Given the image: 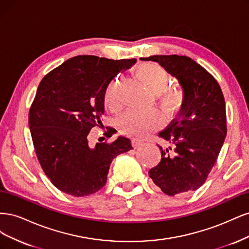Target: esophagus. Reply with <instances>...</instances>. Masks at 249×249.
<instances>
[{
  "label": "esophagus",
  "mask_w": 249,
  "mask_h": 249,
  "mask_svg": "<svg viewBox=\"0 0 249 249\" xmlns=\"http://www.w3.org/2000/svg\"><path fill=\"white\" fill-rule=\"evenodd\" d=\"M132 143H133V146L134 147H138V146H140L142 144L143 142L141 140H139V139H133Z\"/></svg>",
  "instance_id": "1"
}]
</instances>
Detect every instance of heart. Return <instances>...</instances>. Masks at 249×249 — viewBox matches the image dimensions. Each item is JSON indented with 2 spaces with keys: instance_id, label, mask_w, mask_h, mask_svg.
I'll return each mask as SVG.
<instances>
[{
  "instance_id": "b5f03b06",
  "label": "heart",
  "mask_w": 249,
  "mask_h": 249,
  "mask_svg": "<svg viewBox=\"0 0 249 249\" xmlns=\"http://www.w3.org/2000/svg\"><path fill=\"white\" fill-rule=\"evenodd\" d=\"M139 78L149 86L159 97L162 109L166 113H172L182 102L183 92L177 87L167 86L169 74L167 71L157 63H143L138 67ZM123 77L113 79L105 91V105L117 111L122 107ZM161 118L156 110H130L119 119L122 130L133 137H144L160 124Z\"/></svg>"
}]
</instances>
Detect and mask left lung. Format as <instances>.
Segmentation results:
<instances>
[{
    "label": "left lung",
    "instance_id": "left-lung-1",
    "mask_svg": "<svg viewBox=\"0 0 249 249\" xmlns=\"http://www.w3.org/2000/svg\"><path fill=\"white\" fill-rule=\"evenodd\" d=\"M155 61L178 78L184 101L175 118L159 136L161 161L148 171L154 183L167 195L195 191L206 182L227 137V112L221 88L215 78L187 56L155 55Z\"/></svg>",
    "mask_w": 249,
    "mask_h": 249
}]
</instances>
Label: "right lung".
Wrapping results in <instances>:
<instances>
[{
    "label": "right lung",
    "instance_id": "add662e5",
    "mask_svg": "<svg viewBox=\"0 0 249 249\" xmlns=\"http://www.w3.org/2000/svg\"><path fill=\"white\" fill-rule=\"evenodd\" d=\"M136 61L76 56L39 83L29 111L30 132L43 172L60 191L77 197L97 192L106 185L112 160L133 148L124 136L90 147L87 136L102 124L109 83Z\"/></svg>",
    "mask_w": 249,
    "mask_h": 249
}]
</instances>
